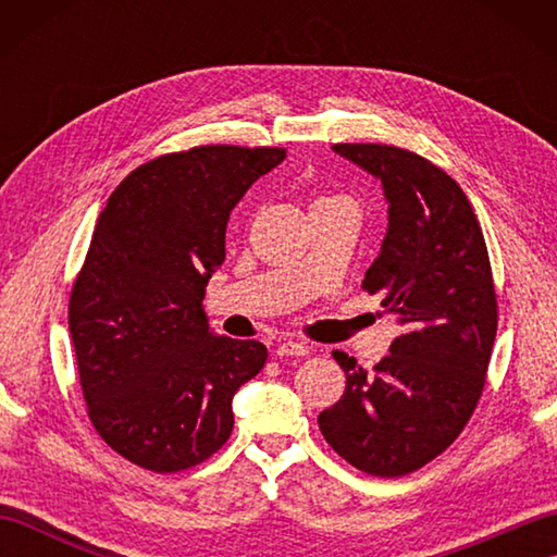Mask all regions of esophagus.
Wrapping results in <instances>:
<instances>
[{"label": "esophagus", "mask_w": 557, "mask_h": 557, "mask_svg": "<svg viewBox=\"0 0 557 557\" xmlns=\"http://www.w3.org/2000/svg\"><path fill=\"white\" fill-rule=\"evenodd\" d=\"M309 347L301 345V342H282L275 349V357L287 359V357H309Z\"/></svg>", "instance_id": "esophagus-1"}]
</instances>
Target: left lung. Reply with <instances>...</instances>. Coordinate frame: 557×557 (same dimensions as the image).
Segmentation results:
<instances>
[{"label": "left lung", "mask_w": 557, "mask_h": 557, "mask_svg": "<svg viewBox=\"0 0 557 557\" xmlns=\"http://www.w3.org/2000/svg\"><path fill=\"white\" fill-rule=\"evenodd\" d=\"M333 150L383 186L387 232L363 287L401 333L371 373L333 354L347 389L318 425L351 467L395 479L453 445L481 397L498 330L488 251L469 198L441 168L393 146Z\"/></svg>", "instance_id": "1"}]
</instances>
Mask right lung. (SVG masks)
Returning <instances> with one entry per match:
<instances>
[{"label": "right lung", "mask_w": 557, "mask_h": 557, "mask_svg": "<svg viewBox=\"0 0 557 557\" xmlns=\"http://www.w3.org/2000/svg\"><path fill=\"white\" fill-rule=\"evenodd\" d=\"M282 148L203 146L140 164L100 212L69 301L83 397L102 441L172 474L234 429L232 399L265 366L256 339L208 325L206 285L230 212Z\"/></svg>", "instance_id": "add662e5"}]
</instances>
